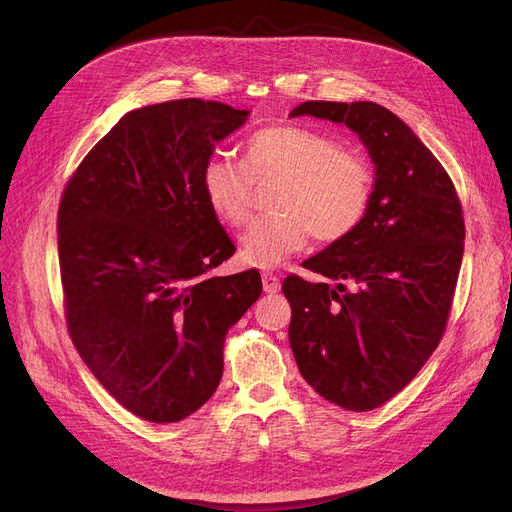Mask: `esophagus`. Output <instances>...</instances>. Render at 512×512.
Returning <instances> with one entry per match:
<instances>
[{
    "instance_id": "obj_1",
    "label": "esophagus",
    "mask_w": 512,
    "mask_h": 512,
    "mask_svg": "<svg viewBox=\"0 0 512 512\" xmlns=\"http://www.w3.org/2000/svg\"><path fill=\"white\" fill-rule=\"evenodd\" d=\"M261 280H263V290H265L267 294H276V292H280V278H278L276 274H272V272H263V274H261Z\"/></svg>"
}]
</instances>
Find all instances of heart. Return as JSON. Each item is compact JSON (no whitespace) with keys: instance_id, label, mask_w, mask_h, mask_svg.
I'll use <instances>...</instances> for the list:
<instances>
[{"instance_id":"1","label":"heart","mask_w":512,"mask_h":512,"mask_svg":"<svg viewBox=\"0 0 512 512\" xmlns=\"http://www.w3.org/2000/svg\"><path fill=\"white\" fill-rule=\"evenodd\" d=\"M272 184L270 207L276 213L257 220L242 238L240 259L247 265H280L301 251L311 234L326 245L351 236L367 218L375 174L361 153L299 124L255 130L242 164L211 155L201 168L203 197L230 228L249 224L257 186Z\"/></svg>"}]
</instances>
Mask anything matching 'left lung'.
Here are the masks:
<instances>
[{
	"mask_svg": "<svg viewBox=\"0 0 512 512\" xmlns=\"http://www.w3.org/2000/svg\"><path fill=\"white\" fill-rule=\"evenodd\" d=\"M305 114L359 134L375 191L363 224L303 263L324 282L284 280L288 340L317 394L371 411L405 388L442 340L463 261V207L434 153L386 107L305 101L290 112Z\"/></svg>",
	"mask_w": 512,
	"mask_h": 512,
	"instance_id": "left-lung-1",
	"label": "left lung"
}]
</instances>
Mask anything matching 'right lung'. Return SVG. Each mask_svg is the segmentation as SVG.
Instances as JSON below:
<instances>
[{"label": "right lung", "mask_w": 512, "mask_h": 512, "mask_svg": "<svg viewBox=\"0 0 512 512\" xmlns=\"http://www.w3.org/2000/svg\"><path fill=\"white\" fill-rule=\"evenodd\" d=\"M249 112L176 99L139 107L80 161L58 209L68 334L99 384L151 423L193 415L218 390L228 330L259 299L201 191L215 143Z\"/></svg>", "instance_id": "1"}]
</instances>
